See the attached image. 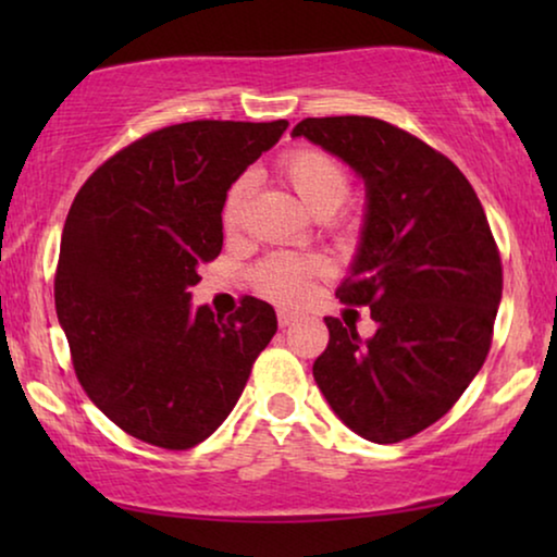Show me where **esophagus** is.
Here are the masks:
<instances>
[{"label":"esophagus","instance_id":"1","mask_svg":"<svg viewBox=\"0 0 557 557\" xmlns=\"http://www.w3.org/2000/svg\"><path fill=\"white\" fill-rule=\"evenodd\" d=\"M276 317H278V326H281V330L296 322V314H294V311H288V309H278Z\"/></svg>","mask_w":557,"mask_h":557}]
</instances>
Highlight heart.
Returning <instances> with one entry per match:
<instances>
[{
  "label": "heart",
  "instance_id": "heart-1",
  "mask_svg": "<svg viewBox=\"0 0 557 557\" xmlns=\"http://www.w3.org/2000/svg\"><path fill=\"white\" fill-rule=\"evenodd\" d=\"M278 174L296 197L319 218L332 215L342 202L349 197L352 177L349 170L337 157L324 149H292L278 159ZM253 193V180L250 174H240L225 189L220 220L227 233H235L243 223V212ZM326 263L314 256H292V253H273L263 258L253 271V286L265 299L278 304L299 301L309 292L311 281L324 276Z\"/></svg>",
  "mask_w": 557,
  "mask_h": 557
}]
</instances>
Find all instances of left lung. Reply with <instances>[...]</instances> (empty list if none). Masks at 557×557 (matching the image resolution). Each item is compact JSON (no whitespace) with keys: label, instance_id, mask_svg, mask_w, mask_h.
Segmentation results:
<instances>
[{"label":"left lung","instance_id":"obj_1","mask_svg":"<svg viewBox=\"0 0 557 557\" xmlns=\"http://www.w3.org/2000/svg\"><path fill=\"white\" fill-rule=\"evenodd\" d=\"M294 136L362 174L368 215L342 304L377 332L326 317L314 380L362 438L398 444L444 418L490 355L502 258L474 187L451 159L372 116L304 119Z\"/></svg>","mask_w":557,"mask_h":557}]
</instances>
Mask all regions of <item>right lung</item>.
Wrapping results in <instances>:
<instances>
[{"instance_id": "add662e5", "label": "right lung", "mask_w": 557, "mask_h": 557, "mask_svg": "<svg viewBox=\"0 0 557 557\" xmlns=\"http://www.w3.org/2000/svg\"><path fill=\"white\" fill-rule=\"evenodd\" d=\"M288 121H187L144 134L98 166L67 212L55 311L78 383L121 431L185 451L238 403L276 334L271 304L189 309L223 250L225 189Z\"/></svg>"}]
</instances>
